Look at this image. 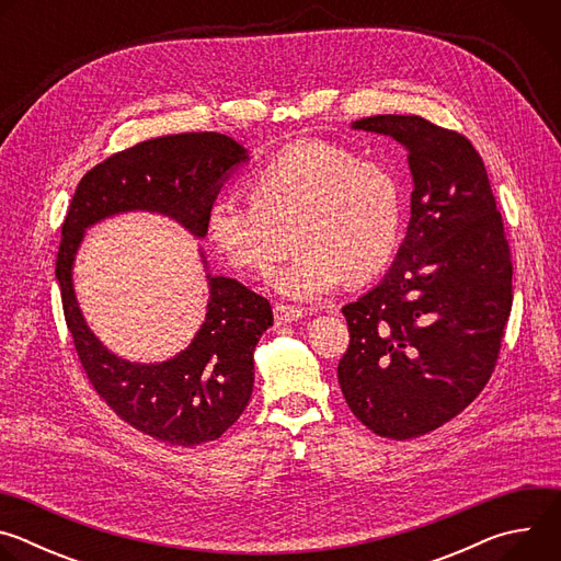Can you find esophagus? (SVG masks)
Masks as SVG:
<instances>
[{
    "instance_id": "1",
    "label": "esophagus",
    "mask_w": 561,
    "mask_h": 561,
    "mask_svg": "<svg viewBox=\"0 0 561 561\" xmlns=\"http://www.w3.org/2000/svg\"><path fill=\"white\" fill-rule=\"evenodd\" d=\"M304 312L295 306H288V304H275V322L277 324H290V322H297V319H301Z\"/></svg>"
}]
</instances>
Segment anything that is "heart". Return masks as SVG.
I'll return each instance as SVG.
<instances>
[{
    "instance_id": "1",
    "label": "heart",
    "mask_w": 561,
    "mask_h": 561,
    "mask_svg": "<svg viewBox=\"0 0 561 561\" xmlns=\"http://www.w3.org/2000/svg\"><path fill=\"white\" fill-rule=\"evenodd\" d=\"M251 199L217 195L206 213V237L219 257L244 275H271L297 301H314L344 279L362 284L383 271L402 239L404 202L394 175L353 150L295 141L249 180Z\"/></svg>"
}]
</instances>
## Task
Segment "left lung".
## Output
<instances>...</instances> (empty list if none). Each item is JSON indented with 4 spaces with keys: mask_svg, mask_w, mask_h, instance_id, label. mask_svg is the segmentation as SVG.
<instances>
[{
    "mask_svg": "<svg viewBox=\"0 0 561 561\" xmlns=\"http://www.w3.org/2000/svg\"><path fill=\"white\" fill-rule=\"evenodd\" d=\"M353 128L409 150L411 224L386 277L342 308L351 344L337 379L353 415L379 437L413 439L457 417L500 359L513 264L482 157L420 115Z\"/></svg>",
    "mask_w": 561,
    "mask_h": 561,
    "instance_id": "8db88e82",
    "label": "left lung"
}]
</instances>
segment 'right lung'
Returning <instances> with one entry per match:
<instances>
[{"label": "right lung", "instance_id": "right-lung-1", "mask_svg": "<svg viewBox=\"0 0 561 561\" xmlns=\"http://www.w3.org/2000/svg\"><path fill=\"white\" fill-rule=\"evenodd\" d=\"M249 154L219 133H184L111 154L77 184L55 262L66 327L82 368L104 402L133 428L171 446L221 437L249 407L253 353L268 327L271 301L230 277H210L206 322L186 351L162 364L108 353L87 327L72 290V262L84 230L126 210H152L206 234V213L228 173Z\"/></svg>", "mask_w": 561, "mask_h": 561}]
</instances>
